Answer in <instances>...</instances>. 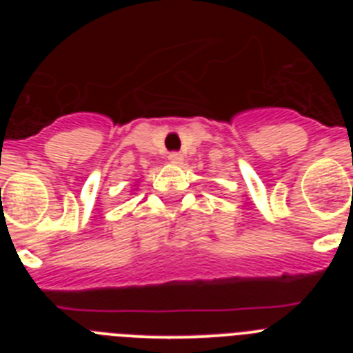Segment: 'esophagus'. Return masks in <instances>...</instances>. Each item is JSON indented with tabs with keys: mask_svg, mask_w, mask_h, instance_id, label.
Returning <instances> with one entry per match:
<instances>
[{
	"mask_svg": "<svg viewBox=\"0 0 353 353\" xmlns=\"http://www.w3.org/2000/svg\"><path fill=\"white\" fill-rule=\"evenodd\" d=\"M168 159H170V162H173V164H180V162L183 161L182 154H179V152H171V154L168 155Z\"/></svg>",
	"mask_w": 353,
	"mask_h": 353,
	"instance_id": "34e87169",
	"label": "esophagus"
}]
</instances>
